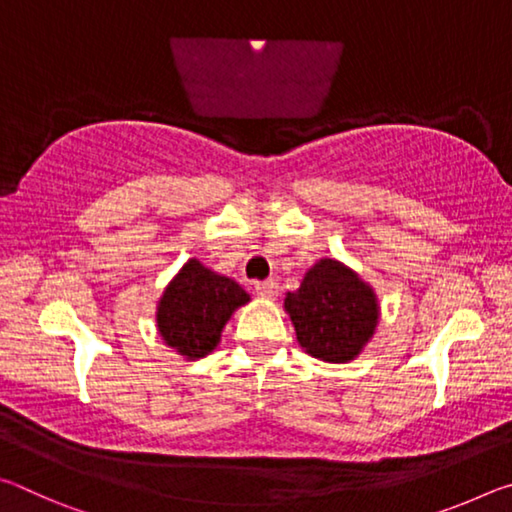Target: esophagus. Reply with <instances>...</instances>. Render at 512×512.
Here are the masks:
<instances>
[{
    "label": "esophagus",
    "instance_id": "1",
    "mask_svg": "<svg viewBox=\"0 0 512 512\" xmlns=\"http://www.w3.org/2000/svg\"><path fill=\"white\" fill-rule=\"evenodd\" d=\"M255 291H257L259 298L273 300V298L277 296V291H280V287H277V282L266 280V282H257V284H255Z\"/></svg>",
    "mask_w": 512,
    "mask_h": 512
}]
</instances>
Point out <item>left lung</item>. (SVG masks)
<instances>
[{
    "label": "left lung",
    "instance_id": "8db88e82",
    "mask_svg": "<svg viewBox=\"0 0 512 512\" xmlns=\"http://www.w3.org/2000/svg\"><path fill=\"white\" fill-rule=\"evenodd\" d=\"M300 348L327 363L357 359L379 325L375 289L339 259L325 257L309 268L300 289L284 298Z\"/></svg>",
    "mask_w": 512,
    "mask_h": 512
}]
</instances>
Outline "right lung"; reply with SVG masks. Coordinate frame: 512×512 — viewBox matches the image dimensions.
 Masks as SVG:
<instances>
[{
    "instance_id": "1",
    "label": "right lung",
    "mask_w": 512,
    "mask_h": 512,
    "mask_svg": "<svg viewBox=\"0 0 512 512\" xmlns=\"http://www.w3.org/2000/svg\"><path fill=\"white\" fill-rule=\"evenodd\" d=\"M248 302L250 296L232 277L192 257L173 275L158 300V334L183 359H203L221 343V332L232 314Z\"/></svg>"
}]
</instances>
